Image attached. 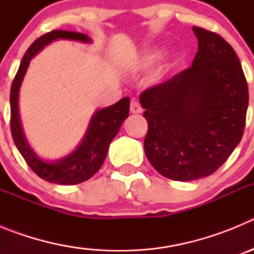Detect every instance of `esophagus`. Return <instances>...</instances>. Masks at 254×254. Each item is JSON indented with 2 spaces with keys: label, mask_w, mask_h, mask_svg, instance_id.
<instances>
[{
  "label": "esophagus",
  "mask_w": 254,
  "mask_h": 254,
  "mask_svg": "<svg viewBox=\"0 0 254 254\" xmlns=\"http://www.w3.org/2000/svg\"><path fill=\"white\" fill-rule=\"evenodd\" d=\"M129 111H131V113H133V114H138V113H141L142 108H141L140 103H138L137 100L132 99L131 100V105H129Z\"/></svg>",
  "instance_id": "esophagus-1"
}]
</instances>
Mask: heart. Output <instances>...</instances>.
Listing matches in <instances>:
<instances>
[{
  "instance_id": "1",
  "label": "heart",
  "mask_w": 254,
  "mask_h": 254,
  "mask_svg": "<svg viewBox=\"0 0 254 254\" xmlns=\"http://www.w3.org/2000/svg\"><path fill=\"white\" fill-rule=\"evenodd\" d=\"M158 57H159V53H152V55L147 56L146 61H147V62H150V64H151V62L156 61V58H158Z\"/></svg>"
}]
</instances>
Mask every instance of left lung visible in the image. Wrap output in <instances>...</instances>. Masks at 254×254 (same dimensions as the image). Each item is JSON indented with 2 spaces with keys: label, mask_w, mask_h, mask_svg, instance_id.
<instances>
[{
  "label": "left lung",
  "mask_w": 254,
  "mask_h": 254,
  "mask_svg": "<svg viewBox=\"0 0 254 254\" xmlns=\"http://www.w3.org/2000/svg\"><path fill=\"white\" fill-rule=\"evenodd\" d=\"M198 51L192 66L140 95L147 133L143 149L152 167L173 181L216 172L241 142L248 85L232 46L193 26Z\"/></svg>",
  "instance_id": "1"
}]
</instances>
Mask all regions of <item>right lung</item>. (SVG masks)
<instances>
[{
    "instance_id": "1",
    "label": "right lung",
    "mask_w": 254,
    "mask_h": 254,
    "mask_svg": "<svg viewBox=\"0 0 254 254\" xmlns=\"http://www.w3.org/2000/svg\"><path fill=\"white\" fill-rule=\"evenodd\" d=\"M56 39H72L78 42H90L89 37L82 33L67 30H52L38 38L29 47L17 69L10 93L11 107V134L17 150L25 159L30 169L42 179L56 185H77L90 179L105 160L108 147L120 131L123 121L128 117L129 98H123L116 104L103 108L91 118L89 128L81 145L68 156L56 163L40 160L26 143L19 117V90L22 78L26 72L29 62L40 49Z\"/></svg>"
}]
</instances>
